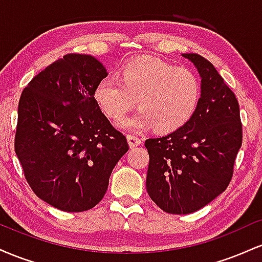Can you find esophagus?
Listing matches in <instances>:
<instances>
[{
    "mask_svg": "<svg viewBox=\"0 0 262 262\" xmlns=\"http://www.w3.org/2000/svg\"><path fill=\"white\" fill-rule=\"evenodd\" d=\"M127 139H128L129 146H130V148H135V146L140 145V144H141V139H140L139 137H137V135L128 134L127 135Z\"/></svg>",
    "mask_w": 262,
    "mask_h": 262,
    "instance_id": "esophagus-1",
    "label": "esophagus"
}]
</instances>
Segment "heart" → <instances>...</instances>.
<instances>
[{
  "label": "heart",
  "instance_id": "b5f03b06",
  "mask_svg": "<svg viewBox=\"0 0 262 262\" xmlns=\"http://www.w3.org/2000/svg\"><path fill=\"white\" fill-rule=\"evenodd\" d=\"M202 95L198 75L156 59H135L122 68L121 80L106 77L95 89V101L111 119H121L134 104L140 110L118 123L125 130L155 127L171 133L185 127L196 113Z\"/></svg>",
  "mask_w": 262,
  "mask_h": 262
}]
</instances>
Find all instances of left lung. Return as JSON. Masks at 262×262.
I'll list each match as a JSON object with an SVG mask.
<instances>
[{
    "label": "left lung",
    "mask_w": 262,
    "mask_h": 262,
    "mask_svg": "<svg viewBox=\"0 0 262 262\" xmlns=\"http://www.w3.org/2000/svg\"><path fill=\"white\" fill-rule=\"evenodd\" d=\"M201 75L202 95L185 127L145 140L146 191L164 212L188 214L227 189L243 143L239 103L208 60L182 54Z\"/></svg>",
    "instance_id": "1"
}]
</instances>
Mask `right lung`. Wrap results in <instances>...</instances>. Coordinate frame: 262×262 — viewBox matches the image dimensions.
Returning <instances> with one entry per match:
<instances>
[{
    "label": "right lung",
    "instance_id": "obj_1",
    "mask_svg": "<svg viewBox=\"0 0 262 262\" xmlns=\"http://www.w3.org/2000/svg\"><path fill=\"white\" fill-rule=\"evenodd\" d=\"M107 75L93 56L68 54L35 75L20 95L17 158L33 192L64 212L101 202L129 149L93 96Z\"/></svg>",
    "mask_w": 262,
    "mask_h": 262
}]
</instances>
